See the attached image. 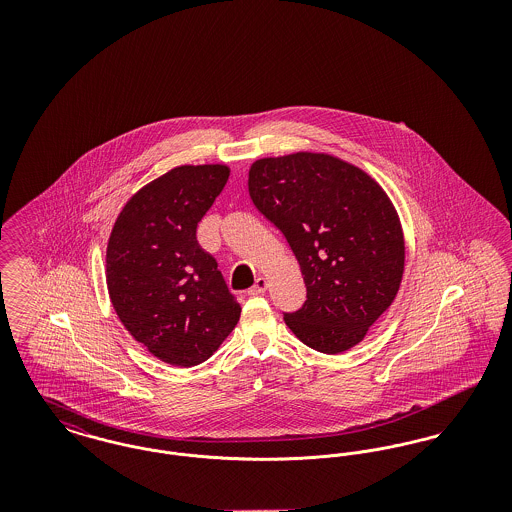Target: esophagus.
Listing matches in <instances>:
<instances>
[{
    "label": "esophagus",
    "instance_id": "esophagus-1",
    "mask_svg": "<svg viewBox=\"0 0 512 512\" xmlns=\"http://www.w3.org/2000/svg\"><path fill=\"white\" fill-rule=\"evenodd\" d=\"M267 288V280H265V278H257L255 284L247 290V293H249V295H261V293L267 292Z\"/></svg>",
    "mask_w": 512,
    "mask_h": 512
}]
</instances>
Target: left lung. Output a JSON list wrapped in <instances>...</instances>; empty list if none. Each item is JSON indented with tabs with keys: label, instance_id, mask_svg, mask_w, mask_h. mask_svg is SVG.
Segmentation results:
<instances>
[{
	"label": "left lung",
	"instance_id": "obj_1",
	"mask_svg": "<svg viewBox=\"0 0 512 512\" xmlns=\"http://www.w3.org/2000/svg\"><path fill=\"white\" fill-rule=\"evenodd\" d=\"M247 184L305 280L307 299L284 313L286 324L320 353L351 349L390 307L403 276V232L388 195L361 169L307 151L255 161Z\"/></svg>",
	"mask_w": 512,
	"mask_h": 512
}]
</instances>
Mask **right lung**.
Returning a JSON list of instances; mask_svg holds the SVG:
<instances>
[{"label":"right lung","mask_w":512,"mask_h":512,"mask_svg":"<svg viewBox=\"0 0 512 512\" xmlns=\"http://www.w3.org/2000/svg\"><path fill=\"white\" fill-rule=\"evenodd\" d=\"M230 169L184 165L149 182L124 205L107 244V288L132 338L174 366L207 361L240 320L242 307L203 251L197 222Z\"/></svg>","instance_id":"right-lung-1"}]
</instances>
